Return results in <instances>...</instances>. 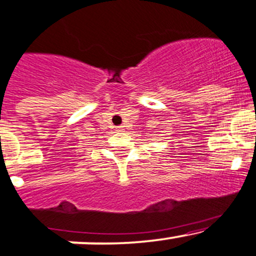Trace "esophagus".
Masks as SVG:
<instances>
[{
  "label": "esophagus",
  "mask_w": 256,
  "mask_h": 256,
  "mask_svg": "<svg viewBox=\"0 0 256 256\" xmlns=\"http://www.w3.org/2000/svg\"><path fill=\"white\" fill-rule=\"evenodd\" d=\"M122 128H124V126H118V128H116V131H122Z\"/></svg>",
  "instance_id": "obj_1"
}]
</instances>
